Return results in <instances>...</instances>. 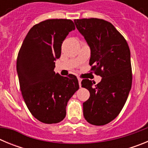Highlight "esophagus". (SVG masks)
<instances>
[{"instance_id": "obj_1", "label": "esophagus", "mask_w": 148, "mask_h": 148, "mask_svg": "<svg viewBox=\"0 0 148 148\" xmlns=\"http://www.w3.org/2000/svg\"><path fill=\"white\" fill-rule=\"evenodd\" d=\"M78 84H79V87H82V79L78 78Z\"/></svg>"}]
</instances>
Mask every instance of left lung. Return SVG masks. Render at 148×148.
Segmentation results:
<instances>
[{"label":"left lung","instance_id":"obj_1","mask_svg":"<svg viewBox=\"0 0 148 148\" xmlns=\"http://www.w3.org/2000/svg\"><path fill=\"white\" fill-rule=\"evenodd\" d=\"M91 49V71L102 77L98 84L83 79L82 87L90 96L83 103L84 116L91 125H107L119 116L132 85L130 48L110 22L99 18L74 20Z\"/></svg>","mask_w":148,"mask_h":148}]
</instances>
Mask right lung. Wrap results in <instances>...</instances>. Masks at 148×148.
Instances as JSON below:
<instances>
[{
	"instance_id": "right-lung-1",
	"label": "right lung",
	"mask_w": 148,
	"mask_h": 148,
	"mask_svg": "<svg viewBox=\"0 0 148 148\" xmlns=\"http://www.w3.org/2000/svg\"><path fill=\"white\" fill-rule=\"evenodd\" d=\"M70 19H48L34 25L24 38L17 58V72L23 99L32 116L45 124H56L66 116L68 101L79 88L72 74L54 72L61 44L75 29Z\"/></svg>"
}]
</instances>
